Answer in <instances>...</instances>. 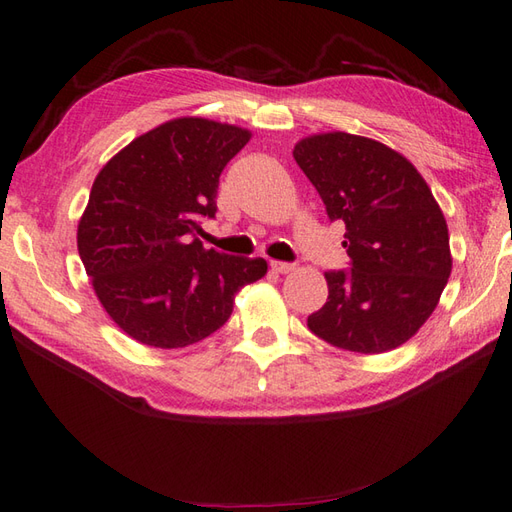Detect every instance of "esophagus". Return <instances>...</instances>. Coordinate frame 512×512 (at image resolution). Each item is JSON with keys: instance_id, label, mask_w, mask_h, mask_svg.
I'll use <instances>...</instances> for the list:
<instances>
[{"instance_id": "obj_1", "label": "esophagus", "mask_w": 512, "mask_h": 512, "mask_svg": "<svg viewBox=\"0 0 512 512\" xmlns=\"http://www.w3.org/2000/svg\"><path fill=\"white\" fill-rule=\"evenodd\" d=\"M270 270L277 272V275H288L294 270L292 264H285V261H270Z\"/></svg>"}]
</instances>
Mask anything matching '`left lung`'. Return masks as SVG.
I'll return each instance as SVG.
<instances>
[{"label":"left lung","instance_id":"1","mask_svg":"<svg viewBox=\"0 0 512 512\" xmlns=\"http://www.w3.org/2000/svg\"><path fill=\"white\" fill-rule=\"evenodd\" d=\"M294 161L342 220L349 272H325L327 303L307 318L344 351L401 347L436 310L451 275L447 222L419 170L375 139L331 130L303 137Z\"/></svg>","mask_w":512,"mask_h":512}]
</instances>
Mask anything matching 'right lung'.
I'll list each match as a JSON object with an SVG mask.
<instances>
[{"mask_svg":"<svg viewBox=\"0 0 512 512\" xmlns=\"http://www.w3.org/2000/svg\"><path fill=\"white\" fill-rule=\"evenodd\" d=\"M251 130L176 117L130 141L98 172L78 222L93 292L126 336L183 349L227 323L235 294L268 272L266 259L202 246L220 174Z\"/></svg>","mask_w":512,"mask_h":512,"instance_id":"right-lung-1","label":"right lung"}]
</instances>
